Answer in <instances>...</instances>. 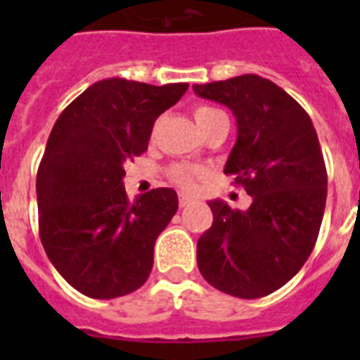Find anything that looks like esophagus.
<instances>
[{
  "label": "esophagus",
  "mask_w": 360,
  "mask_h": 360,
  "mask_svg": "<svg viewBox=\"0 0 360 360\" xmlns=\"http://www.w3.org/2000/svg\"><path fill=\"white\" fill-rule=\"evenodd\" d=\"M192 198L188 194H179V205L181 207H186V205H191Z\"/></svg>",
  "instance_id": "esophagus-1"
}]
</instances>
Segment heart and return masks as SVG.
<instances>
[{"instance_id": "obj_1", "label": "heart", "mask_w": 360, "mask_h": 360, "mask_svg": "<svg viewBox=\"0 0 360 360\" xmlns=\"http://www.w3.org/2000/svg\"><path fill=\"white\" fill-rule=\"evenodd\" d=\"M220 114H224V112H220L213 106H198L194 110V120H196L198 127L202 129L203 124H207L209 121ZM198 175H200V169L194 168V166H186V164H177V166L169 169V177L174 179L175 185L183 186V188H191Z\"/></svg>"}]
</instances>
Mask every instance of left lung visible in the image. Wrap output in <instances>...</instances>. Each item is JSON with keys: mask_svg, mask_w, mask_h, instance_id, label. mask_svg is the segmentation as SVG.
I'll use <instances>...</instances> for the list:
<instances>
[{"mask_svg": "<svg viewBox=\"0 0 360 360\" xmlns=\"http://www.w3.org/2000/svg\"><path fill=\"white\" fill-rule=\"evenodd\" d=\"M192 89L236 115L237 141L224 174L252 196L245 211L209 202L213 224L198 239V267L228 295L265 297L301 271L318 239L327 200L318 134L301 104L262 76Z\"/></svg>", "mask_w": 360, "mask_h": 360, "instance_id": "8db88e82", "label": "left lung"}]
</instances>
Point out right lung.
Listing matches in <instances>:
<instances>
[{"label": "right lung", "instance_id": "1", "mask_svg": "<svg viewBox=\"0 0 360 360\" xmlns=\"http://www.w3.org/2000/svg\"><path fill=\"white\" fill-rule=\"evenodd\" d=\"M186 89L108 78L53 124L37 172L39 233L48 259L84 295L115 299L149 278L155 240L179 200L174 188H153L130 202L124 162L147 151L157 117Z\"/></svg>", "mask_w": 360, "mask_h": 360}]
</instances>
